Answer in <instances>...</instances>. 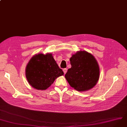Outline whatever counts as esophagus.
<instances>
[{
    "label": "esophagus",
    "mask_w": 127,
    "mask_h": 127,
    "mask_svg": "<svg viewBox=\"0 0 127 127\" xmlns=\"http://www.w3.org/2000/svg\"><path fill=\"white\" fill-rule=\"evenodd\" d=\"M63 71H64V74H65L66 73V72H67V69H63Z\"/></svg>",
    "instance_id": "34e87169"
}]
</instances>
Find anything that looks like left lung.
Segmentation results:
<instances>
[{
	"instance_id": "1",
	"label": "left lung",
	"mask_w": 127,
	"mask_h": 127,
	"mask_svg": "<svg viewBox=\"0 0 127 127\" xmlns=\"http://www.w3.org/2000/svg\"><path fill=\"white\" fill-rule=\"evenodd\" d=\"M70 60L72 66L65 75L70 85L79 92L93 89L100 77L99 65L94 55L79 51L73 54Z\"/></svg>"
}]
</instances>
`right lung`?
Instances as JSON below:
<instances>
[{
  "instance_id": "add662e5",
  "label": "right lung",
  "mask_w": 127,
  "mask_h": 127,
  "mask_svg": "<svg viewBox=\"0 0 127 127\" xmlns=\"http://www.w3.org/2000/svg\"><path fill=\"white\" fill-rule=\"evenodd\" d=\"M52 53L36 54L28 63L25 75L28 82L37 90H45L57 77L64 75Z\"/></svg>"
}]
</instances>
